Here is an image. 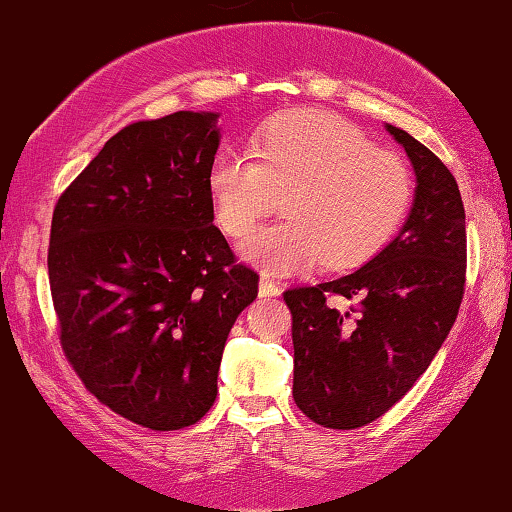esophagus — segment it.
<instances>
[{
  "label": "esophagus",
  "instance_id": "1",
  "mask_svg": "<svg viewBox=\"0 0 512 512\" xmlns=\"http://www.w3.org/2000/svg\"><path fill=\"white\" fill-rule=\"evenodd\" d=\"M280 294V285L275 282L269 273H262L259 278V296H278Z\"/></svg>",
  "mask_w": 512,
  "mask_h": 512
}]
</instances>
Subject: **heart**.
<instances>
[{
    "mask_svg": "<svg viewBox=\"0 0 512 512\" xmlns=\"http://www.w3.org/2000/svg\"><path fill=\"white\" fill-rule=\"evenodd\" d=\"M216 223L243 239L283 198L285 221L243 243L269 271L321 262L351 269L399 230L415 196L403 154L376 148L360 127L326 111L275 118L255 143V159L221 152L209 170Z\"/></svg>",
    "mask_w": 512,
    "mask_h": 512,
    "instance_id": "b5f03b06",
    "label": "heart"
}]
</instances>
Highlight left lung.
Wrapping results in <instances>:
<instances>
[{
    "instance_id": "1",
    "label": "left lung",
    "mask_w": 512,
    "mask_h": 512,
    "mask_svg": "<svg viewBox=\"0 0 512 512\" xmlns=\"http://www.w3.org/2000/svg\"><path fill=\"white\" fill-rule=\"evenodd\" d=\"M415 166L403 230L344 278L291 287L294 401L323 428L353 431L383 417L433 362L456 321L467 275L465 207L456 177L403 129L387 125ZM360 299L346 313L329 305Z\"/></svg>"
}]
</instances>
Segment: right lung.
I'll return each mask as SVG.
<instances>
[{
	"instance_id": "add662e5",
	"label": "right lung",
	"mask_w": 512,
	"mask_h": 512,
	"mask_svg": "<svg viewBox=\"0 0 512 512\" xmlns=\"http://www.w3.org/2000/svg\"><path fill=\"white\" fill-rule=\"evenodd\" d=\"M216 113L120 129L56 200L47 273L59 342L97 401L152 431L207 415L259 275L214 225Z\"/></svg>"
}]
</instances>
